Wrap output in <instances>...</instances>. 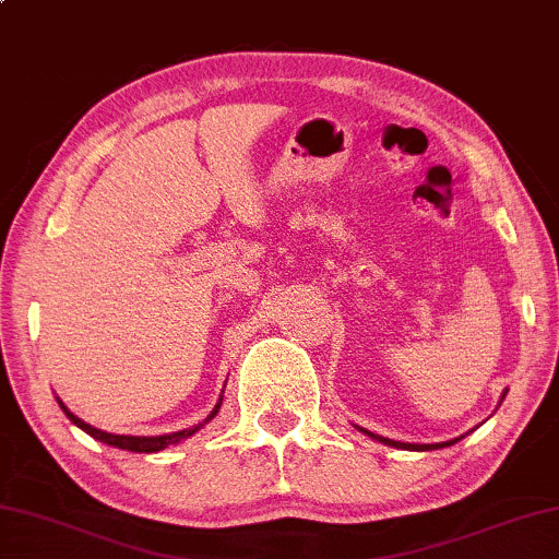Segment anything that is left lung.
<instances>
[{
  "instance_id": "1",
  "label": "left lung",
  "mask_w": 559,
  "mask_h": 559,
  "mask_svg": "<svg viewBox=\"0 0 559 559\" xmlns=\"http://www.w3.org/2000/svg\"><path fill=\"white\" fill-rule=\"evenodd\" d=\"M507 395V391H504ZM501 395V399H504ZM362 433H368L370 439H376L380 443H385V447H395V449H406V451H431V449H443V447H451V443H456L459 439H451V441H443V443H403V441H393V439H385V436H378V433H370L366 428H360Z\"/></svg>"
}]
</instances>
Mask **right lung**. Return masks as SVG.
<instances>
[{
	"label": "right lung",
	"mask_w": 559,
	"mask_h": 559,
	"mask_svg": "<svg viewBox=\"0 0 559 559\" xmlns=\"http://www.w3.org/2000/svg\"><path fill=\"white\" fill-rule=\"evenodd\" d=\"M58 403H60V408L64 411V416H68L78 428H83L87 436H93L95 441H103V443H108V447H116V449H123V451H135V454H156V451L168 449V447H171V443H179L183 439H189V436L197 433L201 426L209 424V420H212L216 414H219V408H222V399H219V403H216L212 414H209L204 420H201V424L191 426V428H183V431H176V433H164V436H116V433L100 431V428L85 424L83 418H78L75 414H70L68 406H64L60 399H58Z\"/></svg>",
	"instance_id": "1"
}]
</instances>
